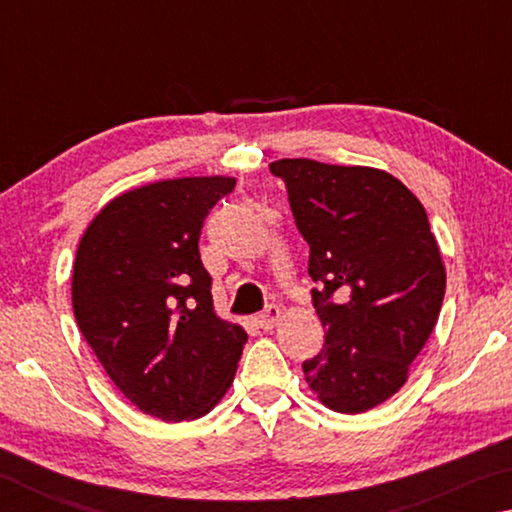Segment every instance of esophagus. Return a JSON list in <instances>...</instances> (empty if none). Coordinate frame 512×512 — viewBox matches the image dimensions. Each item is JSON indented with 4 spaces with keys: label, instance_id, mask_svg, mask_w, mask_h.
I'll return each mask as SVG.
<instances>
[{
    "label": "esophagus",
    "instance_id": "34e87169",
    "mask_svg": "<svg viewBox=\"0 0 512 512\" xmlns=\"http://www.w3.org/2000/svg\"><path fill=\"white\" fill-rule=\"evenodd\" d=\"M280 316H282V309L277 307V305H268L262 314H259L257 318H255V323H257V327H262V329H273L277 323H280Z\"/></svg>",
    "mask_w": 512,
    "mask_h": 512
}]
</instances>
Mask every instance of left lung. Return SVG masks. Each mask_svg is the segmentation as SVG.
<instances>
[{
  "label": "left lung",
  "instance_id": "1",
  "mask_svg": "<svg viewBox=\"0 0 512 512\" xmlns=\"http://www.w3.org/2000/svg\"><path fill=\"white\" fill-rule=\"evenodd\" d=\"M325 345L302 363L311 391L363 413L400 391L445 298V266L422 203L391 173L307 158L277 160Z\"/></svg>",
  "mask_w": 512,
  "mask_h": 512
}]
</instances>
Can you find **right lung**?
I'll return each instance as SVG.
<instances>
[{"label": "right lung", "instance_id": "obj_1", "mask_svg": "<svg viewBox=\"0 0 512 512\" xmlns=\"http://www.w3.org/2000/svg\"><path fill=\"white\" fill-rule=\"evenodd\" d=\"M235 178L162 180L110 201L76 250L74 316L115 386L153 418H201L235 377L248 334L212 307L198 253Z\"/></svg>", "mask_w": 512, "mask_h": 512}]
</instances>
